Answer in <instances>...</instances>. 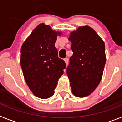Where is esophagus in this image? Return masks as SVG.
Segmentation results:
<instances>
[{"label": "esophagus", "instance_id": "34e87169", "mask_svg": "<svg viewBox=\"0 0 122 122\" xmlns=\"http://www.w3.org/2000/svg\"><path fill=\"white\" fill-rule=\"evenodd\" d=\"M64 61L65 62V63H66V65H67L68 64V58H65V59H64Z\"/></svg>", "mask_w": 122, "mask_h": 122}]
</instances>
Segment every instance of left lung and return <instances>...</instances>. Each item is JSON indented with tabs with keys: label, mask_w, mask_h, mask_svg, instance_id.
<instances>
[{
	"label": "left lung",
	"mask_w": 122,
	"mask_h": 122,
	"mask_svg": "<svg viewBox=\"0 0 122 122\" xmlns=\"http://www.w3.org/2000/svg\"><path fill=\"white\" fill-rule=\"evenodd\" d=\"M73 56L66 68L72 93L85 97L97 87L106 63L105 45L90 27H79L70 33Z\"/></svg>",
	"instance_id": "8db88e82"
}]
</instances>
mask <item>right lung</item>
I'll use <instances>...</instances> for the list:
<instances>
[{"label":"right lung","instance_id":"1","mask_svg":"<svg viewBox=\"0 0 122 122\" xmlns=\"http://www.w3.org/2000/svg\"><path fill=\"white\" fill-rule=\"evenodd\" d=\"M61 32L40 24L24 42L21 49V66L25 81L32 93L42 99L54 93L58 80L66 64L58 57L55 43Z\"/></svg>","mask_w":122,"mask_h":122}]
</instances>
